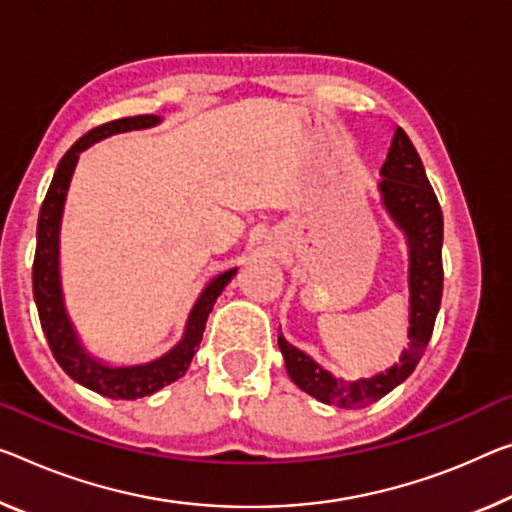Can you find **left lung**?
I'll list each match as a JSON object with an SVG mask.
<instances>
[{"instance_id": "left-lung-1", "label": "left lung", "mask_w": 512, "mask_h": 512, "mask_svg": "<svg viewBox=\"0 0 512 512\" xmlns=\"http://www.w3.org/2000/svg\"><path fill=\"white\" fill-rule=\"evenodd\" d=\"M380 176L382 180L377 183L380 201L393 224L403 231L407 256H410V274H407V283H410L407 338L410 343L400 355L398 364L371 377L343 380V377L325 371L306 352L290 345L283 334H279V350L286 361L290 380L320 403L338 405L345 410H361V407L371 405L373 400L387 396L391 389H396L400 382L412 375L430 341L439 304H442V208L428 183L421 157L403 128L393 132Z\"/></svg>"}]
</instances>
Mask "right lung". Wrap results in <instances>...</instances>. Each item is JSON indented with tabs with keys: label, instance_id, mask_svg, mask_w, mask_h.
Returning <instances> with one entry per match:
<instances>
[{
	"label": "right lung",
	"instance_id": "right-lung-1",
	"mask_svg": "<svg viewBox=\"0 0 512 512\" xmlns=\"http://www.w3.org/2000/svg\"><path fill=\"white\" fill-rule=\"evenodd\" d=\"M162 119L155 114L144 116H128V119H116L112 123L98 125L91 132L75 141L70 151L61 157L57 171L50 183V190L45 194V201L41 206V215H38V229H36V256H34V300L38 306V318H41V327L45 332L47 343L54 359L59 366L73 377L77 384L100 393L105 398L114 400H137L151 393L160 391L167 384L176 382L183 377L187 368L192 364V357L199 350V343L203 338V329H206V320L210 316L212 306H215L217 297L222 290L229 286V281L235 277L238 267L219 272L212 277L201 295L196 297L190 316L185 322V332L180 341L153 361L146 364H132V366H116L107 364L100 357H93L89 350L84 348L80 341V334L70 320L64 302V290H61V274H59V231H61V217H64L66 196L70 187V178L75 174L77 160L80 153L86 148L98 144V141L121 135V132L132 130H148L160 125Z\"/></svg>",
	"mask_w": 512,
	"mask_h": 512
}]
</instances>
